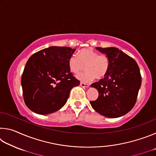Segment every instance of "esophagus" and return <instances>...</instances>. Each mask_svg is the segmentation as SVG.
<instances>
[{
  "label": "esophagus",
  "mask_w": 156,
  "mask_h": 156,
  "mask_svg": "<svg viewBox=\"0 0 156 156\" xmlns=\"http://www.w3.org/2000/svg\"><path fill=\"white\" fill-rule=\"evenodd\" d=\"M80 86L82 87H86V88H88L89 85L88 84H86V83H80Z\"/></svg>",
  "instance_id": "obj_1"
}]
</instances>
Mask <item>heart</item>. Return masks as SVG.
I'll use <instances>...</instances> for the list:
<instances>
[{"mask_svg":"<svg viewBox=\"0 0 156 156\" xmlns=\"http://www.w3.org/2000/svg\"><path fill=\"white\" fill-rule=\"evenodd\" d=\"M84 67L85 72L77 75L80 81L88 83L95 78L102 79L109 71V60L107 56L100 54L92 49H83L78 53V56L73 55L69 60V67L72 72L77 73L83 71Z\"/></svg>","mask_w":156,"mask_h":156,"instance_id":"1","label":"heart"}]
</instances>
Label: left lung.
Segmentation results:
<instances>
[{
	"instance_id": "1",
	"label": "left lung",
	"mask_w": 156,
	"mask_h": 156,
	"mask_svg": "<svg viewBox=\"0 0 156 156\" xmlns=\"http://www.w3.org/2000/svg\"><path fill=\"white\" fill-rule=\"evenodd\" d=\"M96 49L109 58V68L103 79L91 84L98 91V98L90 104L105 117H120L136 104L142 83L139 67L135 60L115 47Z\"/></svg>"
}]
</instances>
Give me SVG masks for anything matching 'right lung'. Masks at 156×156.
Wrapping results in <instances>:
<instances>
[{"label":"right lung","instance_id":"right-lung-1","mask_svg":"<svg viewBox=\"0 0 156 156\" xmlns=\"http://www.w3.org/2000/svg\"><path fill=\"white\" fill-rule=\"evenodd\" d=\"M76 49L51 46L33 54L21 78L23 98L33 112L46 115L64 106L70 91L80 84L70 72L69 60Z\"/></svg>","mask_w":156,"mask_h":156}]
</instances>
